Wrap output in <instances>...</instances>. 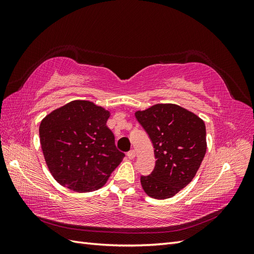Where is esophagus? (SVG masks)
<instances>
[{
    "mask_svg": "<svg viewBox=\"0 0 254 254\" xmlns=\"http://www.w3.org/2000/svg\"><path fill=\"white\" fill-rule=\"evenodd\" d=\"M127 157L130 159V160H133L135 158V151L134 150H130L127 152Z\"/></svg>",
    "mask_w": 254,
    "mask_h": 254,
    "instance_id": "34e87169",
    "label": "esophagus"
}]
</instances>
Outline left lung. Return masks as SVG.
I'll use <instances>...</instances> for the list:
<instances>
[{"label": "left lung", "instance_id": "obj_1", "mask_svg": "<svg viewBox=\"0 0 254 254\" xmlns=\"http://www.w3.org/2000/svg\"><path fill=\"white\" fill-rule=\"evenodd\" d=\"M135 118L149 135L156 165L141 176L144 191L155 199L175 196L193 180L206 151L205 125L196 114L175 104H157Z\"/></svg>", "mask_w": 254, "mask_h": 254}]
</instances>
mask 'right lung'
Returning <instances> with one entry per match:
<instances>
[{"mask_svg":"<svg viewBox=\"0 0 254 254\" xmlns=\"http://www.w3.org/2000/svg\"><path fill=\"white\" fill-rule=\"evenodd\" d=\"M110 112L89 101H73L45 117L40 144L52 176L78 193L96 190L125 157L107 127Z\"/></svg>","mask_w":254,"mask_h":254,"instance_id":"right-lung-1","label":"right lung"}]
</instances>
